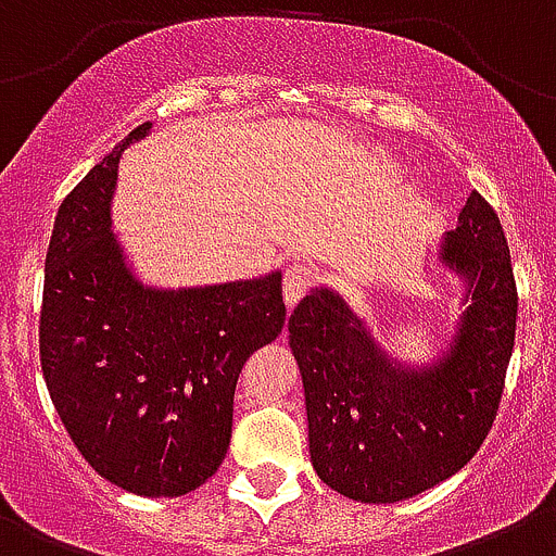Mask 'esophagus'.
Returning a JSON list of instances; mask_svg holds the SVG:
<instances>
[{
	"label": "esophagus",
	"instance_id": "1",
	"mask_svg": "<svg viewBox=\"0 0 556 556\" xmlns=\"http://www.w3.org/2000/svg\"><path fill=\"white\" fill-rule=\"evenodd\" d=\"M316 281V273L308 267V264H292V267L283 273V300H287L289 308L300 303L305 292L314 287Z\"/></svg>",
	"mask_w": 556,
	"mask_h": 556
}]
</instances>
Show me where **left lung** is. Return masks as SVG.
<instances>
[{
  "label": "left lung",
  "mask_w": 556,
  "mask_h": 556,
  "mask_svg": "<svg viewBox=\"0 0 556 556\" xmlns=\"http://www.w3.org/2000/svg\"><path fill=\"white\" fill-rule=\"evenodd\" d=\"M440 262L464 281V314L431 363L395 361L330 287L289 316L316 475L357 502H399L456 475L500 409L516 341V278L500 218L478 190L445 231Z\"/></svg>",
  "instance_id": "obj_1"
}]
</instances>
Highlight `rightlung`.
<instances>
[{
  "mask_svg": "<svg viewBox=\"0 0 556 556\" xmlns=\"http://www.w3.org/2000/svg\"><path fill=\"white\" fill-rule=\"evenodd\" d=\"M139 125L56 213L46 253L40 366L73 445L109 483L182 496L218 472L235 388L256 349L281 336V273L215 287L155 289L111 231L116 163Z\"/></svg>",
  "mask_w": 556,
  "mask_h": 556,
  "instance_id": "obj_1",
  "label": "right lung"
}]
</instances>
